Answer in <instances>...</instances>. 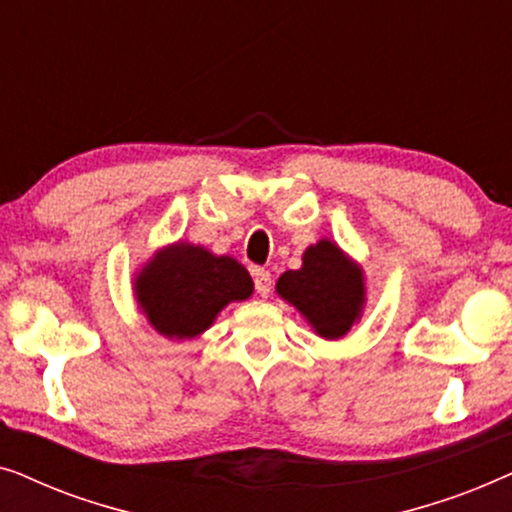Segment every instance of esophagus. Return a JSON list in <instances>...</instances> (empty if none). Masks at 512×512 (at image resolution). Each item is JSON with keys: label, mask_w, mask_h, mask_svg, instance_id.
<instances>
[{"label": "esophagus", "mask_w": 512, "mask_h": 512, "mask_svg": "<svg viewBox=\"0 0 512 512\" xmlns=\"http://www.w3.org/2000/svg\"><path fill=\"white\" fill-rule=\"evenodd\" d=\"M254 284H256V293L261 298H268L270 296V289H272V277L268 270L263 268H256L254 270Z\"/></svg>", "instance_id": "1"}]
</instances>
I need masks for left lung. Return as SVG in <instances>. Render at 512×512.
Instances as JSON below:
<instances>
[{
    "label": "left lung",
    "instance_id": "1",
    "mask_svg": "<svg viewBox=\"0 0 512 512\" xmlns=\"http://www.w3.org/2000/svg\"><path fill=\"white\" fill-rule=\"evenodd\" d=\"M275 291L324 340L345 338L361 321L368 300L366 272L331 237L310 244L303 265L286 270Z\"/></svg>",
    "mask_w": 512,
    "mask_h": 512
}]
</instances>
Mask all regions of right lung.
<instances>
[{"label":"right lung","mask_w":512,"mask_h":512,"mask_svg":"<svg viewBox=\"0 0 512 512\" xmlns=\"http://www.w3.org/2000/svg\"><path fill=\"white\" fill-rule=\"evenodd\" d=\"M132 293L153 331L184 342L214 326L223 307L247 300L254 282L233 256H216L202 244L179 240L139 265Z\"/></svg>","instance_id":"1"}]
</instances>
